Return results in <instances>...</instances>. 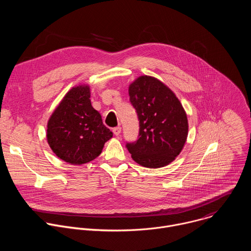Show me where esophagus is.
<instances>
[{
	"instance_id": "34e87169",
	"label": "esophagus",
	"mask_w": 251,
	"mask_h": 251,
	"mask_svg": "<svg viewBox=\"0 0 251 251\" xmlns=\"http://www.w3.org/2000/svg\"><path fill=\"white\" fill-rule=\"evenodd\" d=\"M113 133H114V135L115 136H119L120 135V133H121V127H115V128H113Z\"/></svg>"
}]
</instances>
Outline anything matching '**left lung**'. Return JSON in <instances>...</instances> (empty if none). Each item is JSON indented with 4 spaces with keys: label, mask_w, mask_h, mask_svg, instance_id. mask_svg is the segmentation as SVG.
Returning a JSON list of instances; mask_svg holds the SVG:
<instances>
[{
    "label": "left lung",
    "mask_w": 251,
    "mask_h": 251,
    "mask_svg": "<svg viewBox=\"0 0 251 251\" xmlns=\"http://www.w3.org/2000/svg\"><path fill=\"white\" fill-rule=\"evenodd\" d=\"M139 120V135L126 147L132 159L147 168L169 165L181 153L188 137V118L175 93L155 77L143 75L129 86Z\"/></svg>",
    "instance_id": "1"
}]
</instances>
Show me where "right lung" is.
I'll list each match as a JSON object with an SVG mask.
<instances>
[{"instance_id":"1","label":"right lung","mask_w":251,"mask_h":251,"mask_svg":"<svg viewBox=\"0 0 251 251\" xmlns=\"http://www.w3.org/2000/svg\"><path fill=\"white\" fill-rule=\"evenodd\" d=\"M88 85L71 88L51 114L47 138L52 152L73 165H82L97 158L113 133L90 102Z\"/></svg>"}]
</instances>
